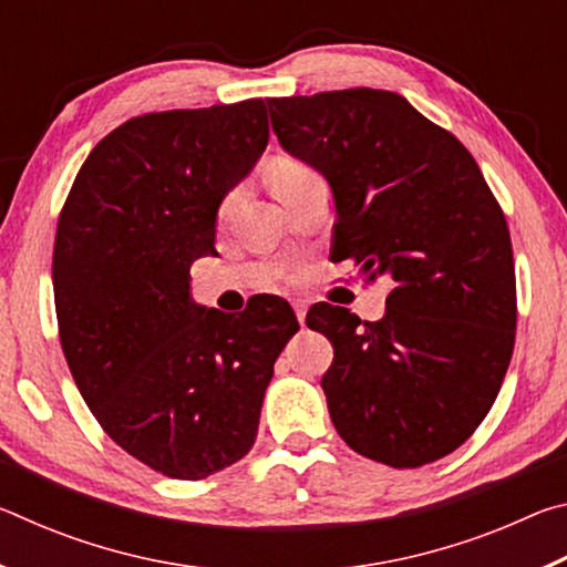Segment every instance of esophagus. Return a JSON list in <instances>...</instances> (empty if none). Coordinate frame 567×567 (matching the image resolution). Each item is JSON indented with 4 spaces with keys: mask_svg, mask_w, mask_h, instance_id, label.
I'll list each match as a JSON object with an SVG mask.
<instances>
[{
    "mask_svg": "<svg viewBox=\"0 0 567 567\" xmlns=\"http://www.w3.org/2000/svg\"><path fill=\"white\" fill-rule=\"evenodd\" d=\"M292 307H295V315H297V320H300V324H305L307 302H305V300H292Z\"/></svg>",
    "mask_w": 567,
    "mask_h": 567,
    "instance_id": "obj_1",
    "label": "esophagus"
}]
</instances>
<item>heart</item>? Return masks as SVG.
Instances as JSON below:
<instances>
[{"label":"heart","mask_w":567,"mask_h":567,"mask_svg":"<svg viewBox=\"0 0 567 567\" xmlns=\"http://www.w3.org/2000/svg\"><path fill=\"white\" fill-rule=\"evenodd\" d=\"M318 179H322L320 172L315 169L310 162H305L300 157L282 155V157L272 159V165H270V185L282 203H287L292 195H297V192L305 189L307 185H312V182H318ZM227 203H229V197L223 203V209L227 207Z\"/></svg>","instance_id":"b5f03b06"}]
</instances>
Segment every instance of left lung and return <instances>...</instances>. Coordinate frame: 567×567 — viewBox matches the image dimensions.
<instances>
[{"label":"left lung","instance_id":"obj_1","mask_svg":"<svg viewBox=\"0 0 567 567\" xmlns=\"http://www.w3.org/2000/svg\"><path fill=\"white\" fill-rule=\"evenodd\" d=\"M290 155L330 182V260L385 275V315L362 322L318 302L330 338V417L354 453L390 467L445 457L475 433L513 358L517 295L511 229L475 157L395 92L354 87L270 97Z\"/></svg>","mask_w":567,"mask_h":567}]
</instances>
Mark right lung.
<instances>
[{"mask_svg":"<svg viewBox=\"0 0 567 567\" xmlns=\"http://www.w3.org/2000/svg\"><path fill=\"white\" fill-rule=\"evenodd\" d=\"M267 137L262 100L140 114L90 152L56 225L54 307L76 388L124 453L175 480L252 450L275 360L300 330L275 295L239 315L189 300L217 207Z\"/></svg>","mask_w":567,"mask_h":567,"instance_id":"right-lung-1","label":"right lung"}]
</instances>
